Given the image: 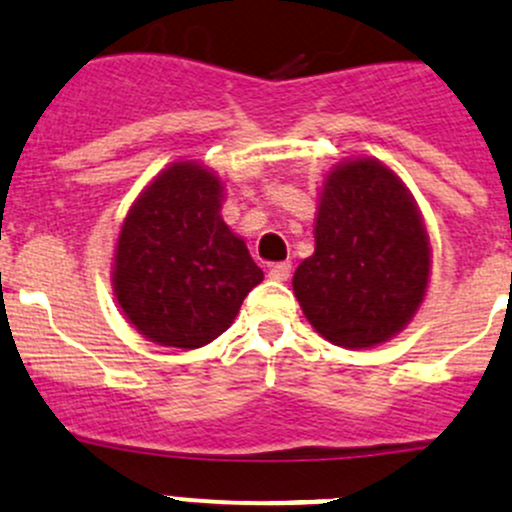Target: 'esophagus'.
<instances>
[{"mask_svg": "<svg viewBox=\"0 0 512 512\" xmlns=\"http://www.w3.org/2000/svg\"><path fill=\"white\" fill-rule=\"evenodd\" d=\"M291 261H283V263H276V266H271V271H268V276L273 278V281H288L291 278Z\"/></svg>", "mask_w": 512, "mask_h": 512, "instance_id": "1", "label": "esophagus"}]
</instances>
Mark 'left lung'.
<instances>
[{
  "label": "left lung",
  "mask_w": 512,
  "mask_h": 512,
  "mask_svg": "<svg viewBox=\"0 0 512 512\" xmlns=\"http://www.w3.org/2000/svg\"><path fill=\"white\" fill-rule=\"evenodd\" d=\"M315 251L293 273V293L315 333L370 350L402 333L426 298L431 244L402 177L370 155L323 177Z\"/></svg>",
  "instance_id": "obj_1"
}]
</instances>
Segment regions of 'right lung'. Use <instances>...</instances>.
Listing matches in <instances>:
<instances>
[{
	"label": "right lung",
	"instance_id": "right-lung-1",
	"mask_svg": "<svg viewBox=\"0 0 512 512\" xmlns=\"http://www.w3.org/2000/svg\"><path fill=\"white\" fill-rule=\"evenodd\" d=\"M224 187L202 162L175 160L125 214L110 286L128 323L155 345H209L263 281L246 241L221 217Z\"/></svg>",
	"mask_w": 512,
	"mask_h": 512
}]
</instances>
